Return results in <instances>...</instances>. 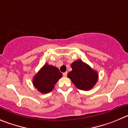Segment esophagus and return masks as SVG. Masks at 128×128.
I'll list each match as a JSON object with an SVG mask.
<instances>
[{
    "mask_svg": "<svg viewBox=\"0 0 128 128\" xmlns=\"http://www.w3.org/2000/svg\"><path fill=\"white\" fill-rule=\"evenodd\" d=\"M63 76H67V72H64V73H63Z\"/></svg>",
    "mask_w": 128,
    "mask_h": 128,
    "instance_id": "1",
    "label": "esophagus"
}]
</instances>
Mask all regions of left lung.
<instances>
[{"instance_id":"obj_1","label":"left lung","mask_w":128,"mask_h":128,"mask_svg":"<svg viewBox=\"0 0 128 128\" xmlns=\"http://www.w3.org/2000/svg\"><path fill=\"white\" fill-rule=\"evenodd\" d=\"M72 70L67 76L75 87L82 90L92 89L98 80V74L81 60H76L71 65Z\"/></svg>"}]
</instances>
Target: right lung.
Here are the masks:
<instances>
[{
    "mask_svg": "<svg viewBox=\"0 0 128 128\" xmlns=\"http://www.w3.org/2000/svg\"><path fill=\"white\" fill-rule=\"evenodd\" d=\"M62 77V74L58 68L46 63L34 76L32 84L39 92L47 94L53 90L57 82Z\"/></svg>",
    "mask_w": 128,
    "mask_h": 128,
    "instance_id": "1",
    "label": "right lung"
}]
</instances>
